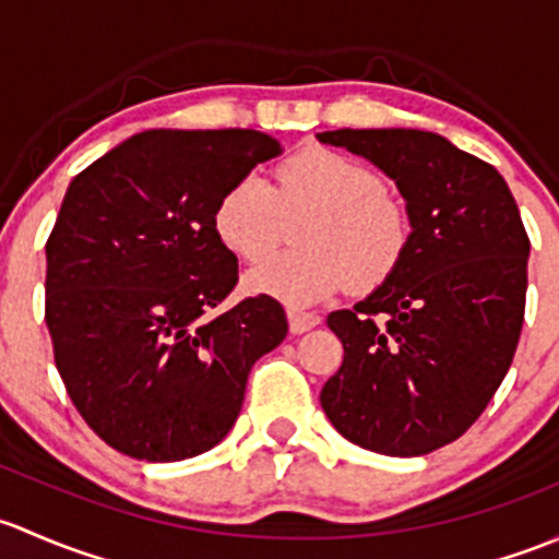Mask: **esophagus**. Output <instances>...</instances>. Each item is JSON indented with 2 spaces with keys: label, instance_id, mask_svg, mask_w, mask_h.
Segmentation results:
<instances>
[{
  "label": "esophagus",
  "instance_id": "34e87169",
  "mask_svg": "<svg viewBox=\"0 0 559 559\" xmlns=\"http://www.w3.org/2000/svg\"><path fill=\"white\" fill-rule=\"evenodd\" d=\"M287 322H290V333H307L314 328L320 318L314 312H301V309H287Z\"/></svg>",
  "mask_w": 559,
  "mask_h": 559
}]
</instances>
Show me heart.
<instances>
[{
	"label": "heart",
	"instance_id": "obj_1",
	"mask_svg": "<svg viewBox=\"0 0 559 559\" xmlns=\"http://www.w3.org/2000/svg\"><path fill=\"white\" fill-rule=\"evenodd\" d=\"M371 166L333 151H304L277 166V188L241 175L217 199L215 234L239 258L255 261L276 243L284 217L309 214L301 251L275 253L247 269L245 287L287 307H309L333 293L379 285L401 261L408 221Z\"/></svg>",
	"mask_w": 559,
	"mask_h": 559
}]
</instances>
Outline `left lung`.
I'll return each instance as SVG.
<instances>
[{
	"mask_svg": "<svg viewBox=\"0 0 559 559\" xmlns=\"http://www.w3.org/2000/svg\"><path fill=\"white\" fill-rule=\"evenodd\" d=\"M406 201V250L353 309L328 314L342 368L320 393L364 450L419 457L460 439L503 382L525 320L531 239L498 169L419 129H338Z\"/></svg>",
	"mask_w": 559,
	"mask_h": 559,
	"instance_id": "obj_1",
	"label": "left lung"
}]
</instances>
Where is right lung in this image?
Listing matches in <instances>:
<instances>
[{"instance_id": "1", "label": "right lung", "mask_w": 559, "mask_h": 559, "mask_svg": "<svg viewBox=\"0 0 559 559\" xmlns=\"http://www.w3.org/2000/svg\"><path fill=\"white\" fill-rule=\"evenodd\" d=\"M277 153L252 129H151L69 182L45 245V322L69 399L112 450L175 463L221 444L252 364L285 338L269 296L206 318L239 280L217 199Z\"/></svg>"}]
</instances>
